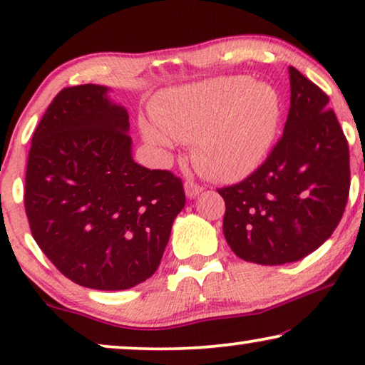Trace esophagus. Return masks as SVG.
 Wrapping results in <instances>:
<instances>
[{"instance_id":"1","label":"esophagus","mask_w":365,"mask_h":365,"mask_svg":"<svg viewBox=\"0 0 365 365\" xmlns=\"http://www.w3.org/2000/svg\"><path fill=\"white\" fill-rule=\"evenodd\" d=\"M184 191H186L187 197H196L197 194L202 191V186L196 181H192V179H187V181L184 182Z\"/></svg>"}]
</instances>
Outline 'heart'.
Masks as SVG:
<instances>
[{"instance_id":"b5f03b06","label":"heart","mask_w":365,"mask_h":365,"mask_svg":"<svg viewBox=\"0 0 365 365\" xmlns=\"http://www.w3.org/2000/svg\"><path fill=\"white\" fill-rule=\"evenodd\" d=\"M143 121L146 141L166 153L176 141H192V156L209 176L236 181L267 156L279 121L281 96L267 83L222 78L168 93Z\"/></svg>"}]
</instances>
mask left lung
Segmentation results:
<instances>
[{
	"label": "left lung",
	"mask_w": 365,
	"mask_h": 365,
	"mask_svg": "<svg viewBox=\"0 0 365 365\" xmlns=\"http://www.w3.org/2000/svg\"><path fill=\"white\" fill-rule=\"evenodd\" d=\"M291 108L284 133L261 166L219 187L224 237L247 262L277 266L316 251L346 211L349 144L329 96L289 66Z\"/></svg>",
	"instance_id": "left-lung-1"
}]
</instances>
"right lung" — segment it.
Listing matches in <instances>:
<instances>
[{
	"instance_id": "add662e5",
	"label": "right lung",
	"mask_w": 365,
	"mask_h": 365,
	"mask_svg": "<svg viewBox=\"0 0 365 365\" xmlns=\"http://www.w3.org/2000/svg\"><path fill=\"white\" fill-rule=\"evenodd\" d=\"M106 93L81 84L53 98L31 139L24 209L63 276L123 291L156 272L186 194L171 171L133 161L128 111Z\"/></svg>"
}]
</instances>
